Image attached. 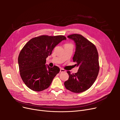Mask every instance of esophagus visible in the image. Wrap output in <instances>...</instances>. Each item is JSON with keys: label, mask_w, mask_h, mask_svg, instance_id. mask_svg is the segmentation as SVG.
Instances as JSON below:
<instances>
[{"label": "esophagus", "mask_w": 120, "mask_h": 120, "mask_svg": "<svg viewBox=\"0 0 120 120\" xmlns=\"http://www.w3.org/2000/svg\"><path fill=\"white\" fill-rule=\"evenodd\" d=\"M65 71H66L64 70V69H63V68L60 69V72H65Z\"/></svg>", "instance_id": "obj_1"}]
</instances>
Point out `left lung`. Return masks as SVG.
<instances>
[{
    "mask_svg": "<svg viewBox=\"0 0 120 120\" xmlns=\"http://www.w3.org/2000/svg\"><path fill=\"white\" fill-rule=\"evenodd\" d=\"M68 37L76 44L73 61L79 69L75 73L67 71L69 78L64 85L71 92L81 93L90 89L97 77L100 68L98 53L95 46L82 35L73 34Z\"/></svg>",
    "mask_w": 120,
    "mask_h": 120,
    "instance_id": "8db88e82",
    "label": "left lung"
}]
</instances>
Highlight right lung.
Returning <instances> with one entry per match:
<instances>
[{"label": "right lung", "instance_id": "obj_1", "mask_svg": "<svg viewBox=\"0 0 120 120\" xmlns=\"http://www.w3.org/2000/svg\"><path fill=\"white\" fill-rule=\"evenodd\" d=\"M66 39L63 35H43L25 44L19 54L18 63L20 76L30 89L41 91L49 86L60 68L56 66L47 67L46 58L57 45Z\"/></svg>", "mask_w": 120, "mask_h": 120}]
</instances>
